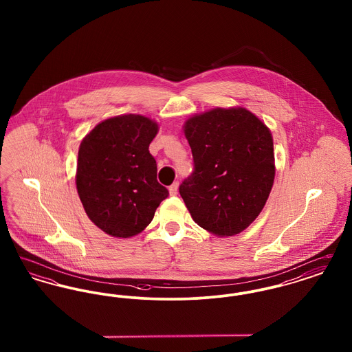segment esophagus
Returning a JSON list of instances; mask_svg holds the SVG:
<instances>
[{
	"instance_id": "1",
	"label": "esophagus",
	"mask_w": 352,
	"mask_h": 352,
	"mask_svg": "<svg viewBox=\"0 0 352 352\" xmlns=\"http://www.w3.org/2000/svg\"><path fill=\"white\" fill-rule=\"evenodd\" d=\"M168 192H170V195H177V192H178V182H174V184L168 187Z\"/></svg>"
}]
</instances>
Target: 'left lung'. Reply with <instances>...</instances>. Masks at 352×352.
<instances>
[{"instance_id": "left-lung-1", "label": "left lung", "mask_w": 352, "mask_h": 352, "mask_svg": "<svg viewBox=\"0 0 352 352\" xmlns=\"http://www.w3.org/2000/svg\"><path fill=\"white\" fill-rule=\"evenodd\" d=\"M194 171L179 194L194 221L234 236L258 217L274 181L273 137L245 108H215L184 122Z\"/></svg>"}]
</instances>
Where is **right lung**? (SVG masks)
I'll return each mask as SVG.
<instances>
[{
  "instance_id": "obj_1",
  "label": "right lung",
  "mask_w": 352,
  "mask_h": 352,
  "mask_svg": "<svg viewBox=\"0 0 352 352\" xmlns=\"http://www.w3.org/2000/svg\"><path fill=\"white\" fill-rule=\"evenodd\" d=\"M157 133L151 118L124 115L101 121L84 137L76 188L88 218L105 234L125 239L142 232L168 198L149 153Z\"/></svg>"
}]
</instances>
